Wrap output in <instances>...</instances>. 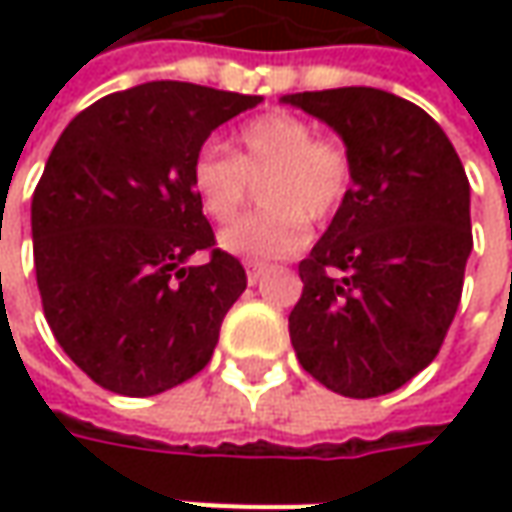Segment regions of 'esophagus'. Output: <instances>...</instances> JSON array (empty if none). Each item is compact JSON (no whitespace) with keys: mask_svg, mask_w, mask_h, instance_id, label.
I'll return each mask as SVG.
<instances>
[{"mask_svg":"<svg viewBox=\"0 0 512 512\" xmlns=\"http://www.w3.org/2000/svg\"><path fill=\"white\" fill-rule=\"evenodd\" d=\"M245 270H247V282H250V285H256V282L265 276L267 265H262V262H245Z\"/></svg>","mask_w":512,"mask_h":512,"instance_id":"1","label":"esophagus"}]
</instances>
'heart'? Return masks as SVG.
Wrapping results in <instances>:
<instances>
[{
  "instance_id": "b5f03b06",
  "label": "heart",
  "mask_w": 512,
  "mask_h": 512,
  "mask_svg": "<svg viewBox=\"0 0 512 512\" xmlns=\"http://www.w3.org/2000/svg\"><path fill=\"white\" fill-rule=\"evenodd\" d=\"M259 187L265 213L247 216L219 236V247L247 262L282 259L307 242V222L325 225L353 190V156L339 139L287 110H270L245 122L233 139V156L202 150L190 165V190L207 219L227 225L247 202V185Z\"/></svg>"
}]
</instances>
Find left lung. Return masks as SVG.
Here are the masks:
<instances>
[{
    "label": "left lung",
    "mask_w": 512,
    "mask_h": 512,
    "mask_svg": "<svg viewBox=\"0 0 512 512\" xmlns=\"http://www.w3.org/2000/svg\"><path fill=\"white\" fill-rule=\"evenodd\" d=\"M342 136L353 190L299 262L290 310L296 359L327 390L373 399L436 359L473 250L470 182L444 130L419 105L376 88L290 93Z\"/></svg>",
    "instance_id": "left-lung-1"
}]
</instances>
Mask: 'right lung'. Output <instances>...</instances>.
Here are the masks:
<instances>
[{"label":"right lung","mask_w":512,"mask_h":512,"mask_svg":"<svg viewBox=\"0 0 512 512\" xmlns=\"http://www.w3.org/2000/svg\"><path fill=\"white\" fill-rule=\"evenodd\" d=\"M259 102L145 82L93 102L50 150L30 205L42 310L70 362L110 393L156 396L210 362L247 276L213 247L190 165L213 130ZM199 249L211 262L187 266Z\"/></svg>","instance_id":"1"}]
</instances>
